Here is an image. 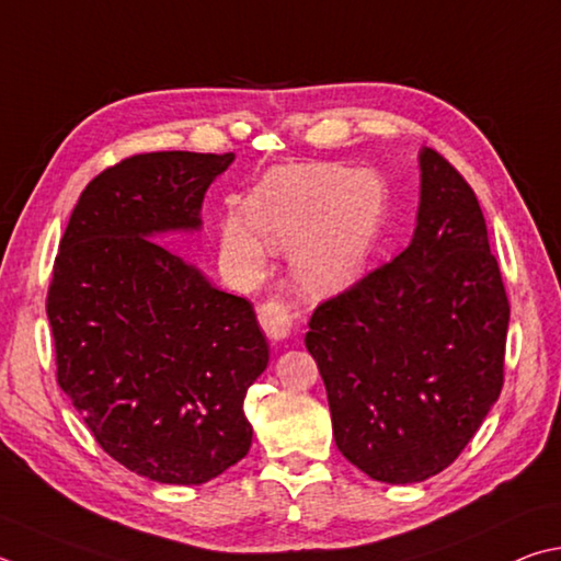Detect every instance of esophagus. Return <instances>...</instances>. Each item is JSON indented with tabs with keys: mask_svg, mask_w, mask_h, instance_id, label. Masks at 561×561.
<instances>
[{
	"mask_svg": "<svg viewBox=\"0 0 561 561\" xmlns=\"http://www.w3.org/2000/svg\"><path fill=\"white\" fill-rule=\"evenodd\" d=\"M257 319L262 331L267 333L272 341H284L294 329V311L287 301L282 299H270L264 301L257 309Z\"/></svg>",
	"mask_w": 561,
	"mask_h": 561,
	"instance_id": "34e87169",
	"label": "esophagus"
}]
</instances>
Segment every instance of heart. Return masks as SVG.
<instances>
[{"label": "heart", "instance_id": "heart-1", "mask_svg": "<svg viewBox=\"0 0 561 561\" xmlns=\"http://www.w3.org/2000/svg\"><path fill=\"white\" fill-rule=\"evenodd\" d=\"M385 218L378 179L335 164L270 171L222 220V252L242 274H257L267 252L291 250L294 272L311 291H333L368 264Z\"/></svg>", "mask_w": 561, "mask_h": 561}]
</instances>
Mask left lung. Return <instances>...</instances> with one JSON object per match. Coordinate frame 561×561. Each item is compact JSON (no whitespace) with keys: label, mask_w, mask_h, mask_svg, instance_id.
<instances>
[{"label":"left lung","mask_w":561,"mask_h":561,"mask_svg":"<svg viewBox=\"0 0 561 561\" xmlns=\"http://www.w3.org/2000/svg\"><path fill=\"white\" fill-rule=\"evenodd\" d=\"M410 245L316 307L307 348L339 451L382 483H420L466 449L503 390L511 304L468 181L424 149Z\"/></svg>","instance_id":"1"}]
</instances>
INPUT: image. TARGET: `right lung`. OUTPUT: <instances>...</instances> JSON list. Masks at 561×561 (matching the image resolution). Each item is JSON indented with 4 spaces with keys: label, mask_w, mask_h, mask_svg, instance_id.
I'll return each mask as SVG.
<instances>
[{
    "label": "right lung",
    "mask_w": 561,
    "mask_h": 561,
    "mask_svg": "<svg viewBox=\"0 0 561 561\" xmlns=\"http://www.w3.org/2000/svg\"><path fill=\"white\" fill-rule=\"evenodd\" d=\"M232 159L151 151L100 171L48 284L60 390L105 454L159 483H206L252 446L242 402L270 360L252 304L157 242L201 228L203 196Z\"/></svg>",
    "instance_id": "right-lung-1"
}]
</instances>
